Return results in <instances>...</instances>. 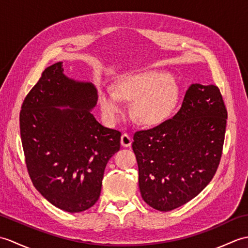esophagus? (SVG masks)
Returning a JSON list of instances; mask_svg holds the SVG:
<instances>
[{
	"instance_id": "34e87169",
	"label": "esophagus",
	"mask_w": 248,
	"mask_h": 248,
	"mask_svg": "<svg viewBox=\"0 0 248 248\" xmlns=\"http://www.w3.org/2000/svg\"><path fill=\"white\" fill-rule=\"evenodd\" d=\"M120 144L123 147H130L131 144H132V139L130 138V135L127 133H124L121 135L120 139Z\"/></svg>"
}]
</instances>
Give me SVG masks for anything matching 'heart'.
I'll use <instances>...</instances> for the list:
<instances>
[{
  "instance_id": "b5f03b06",
  "label": "heart",
  "mask_w": 248,
  "mask_h": 248,
  "mask_svg": "<svg viewBox=\"0 0 248 248\" xmlns=\"http://www.w3.org/2000/svg\"><path fill=\"white\" fill-rule=\"evenodd\" d=\"M179 98V86L167 73L148 70L124 76L116 84V92L104 89L99 104L105 119L115 123L123 110L121 100H134L133 114L140 124H159L170 117Z\"/></svg>"
}]
</instances>
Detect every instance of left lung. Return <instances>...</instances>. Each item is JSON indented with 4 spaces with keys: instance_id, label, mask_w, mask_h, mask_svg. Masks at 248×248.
<instances>
[{
    "instance_id": "obj_1",
    "label": "left lung",
    "mask_w": 248,
    "mask_h": 248,
    "mask_svg": "<svg viewBox=\"0 0 248 248\" xmlns=\"http://www.w3.org/2000/svg\"><path fill=\"white\" fill-rule=\"evenodd\" d=\"M226 123L218 87L192 84L172 118L135 132L132 148L144 202L167 212L196 197L218 167Z\"/></svg>"
}]
</instances>
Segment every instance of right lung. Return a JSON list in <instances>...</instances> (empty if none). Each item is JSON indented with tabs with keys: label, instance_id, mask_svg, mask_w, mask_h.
<instances>
[{
	"label": "right lung",
	"instance_id": "add662e5",
	"mask_svg": "<svg viewBox=\"0 0 248 248\" xmlns=\"http://www.w3.org/2000/svg\"><path fill=\"white\" fill-rule=\"evenodd\" d=\"M98 101L91 82L64 73L62 62L43 72L25 97L20 134L34 186L56 208L77 213L97 202L104 170L120 149L119 131L92 114Z\"/></svg>",
	"mask_w": 248,
	"mask_h": 248
}]
</instances>
